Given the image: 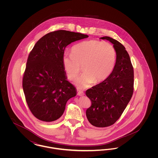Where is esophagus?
Returning a JSON list of instances; mask_svg holds the SVG:
<instances>
[{"mask_svg": "<svg viewBox=\"0 0 158 158\" xmlns=\"http://www.w3.org/2000/svg\"><path fill=\"white\" fill-rule=\"evenodd\" d=\"M77 95L82 97V96L85 95V94H84L83 92H80V91H79V92H77Z\"/></svg>", "mask_w": 158, "mask_h": 158, "instance_id": "1", "label": "esophagus"}]
</instances>
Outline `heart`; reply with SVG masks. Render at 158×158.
<instances>
[{
  "label": "heart",
  "instance_id": "b5f03b06",
  "mask_svg": "<svg viewBox=\"0 0 158 158\" xmlns=\"http://www.w3.org/2000/svg\"><path fill=\"white\" fill-rule=\"evenodd\" d=\"M117 60L116 51L111 44L99 40L81 42L72 49V54L63 56V64L68 78L75 81L82 68L84 73L76 81L81 88H86L93 83L105 81L113 72Z\"/></svg>",
  "mask_w": 158,
  "mask_h": 158
}]
</instances>
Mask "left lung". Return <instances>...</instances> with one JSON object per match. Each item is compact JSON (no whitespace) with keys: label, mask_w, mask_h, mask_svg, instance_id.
<instances>
[{"label":"left lung","mask_w":158,"mask_h":158,"mask_svg":"<svg viewBox=\"0 0 158 158\" xmlns=\"http://www.w3.org/2000/svg\"><path fill=\"white\" fill-rule=\"evenodd\" d=\"M113 43L117 60L112 73L105 81L86 91L91 106L86 115L90 124L105 127L119 119L132 97L134 90V70L124 46L109 37L100 38Z\"/></svg>","instance_id":"1"}]
</instances>
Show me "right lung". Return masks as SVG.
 Wrapping results in <instances>:
<instances>
[{
  "mask_svg": "<svg viewBox=\"0 0 158 158\" xmlns=\"http://www.w3.org/2000/svg\"><path fill=\"white\" fill-rule=\"evenodd\" d=\"M88 37L81 33L55 31L41 38L31 51L23 88L31 112L38 120H57L68 100L76 95L75 87L67 81L63 56L67 45Z\"/></svg>",
  "mask_w": 158,
  "mask_h": 158,
  "instance_id": "right-lung-1",
  "label": "right lung"
}]
</instances>
